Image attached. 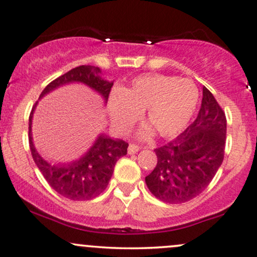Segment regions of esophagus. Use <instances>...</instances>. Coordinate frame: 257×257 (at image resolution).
<instances>
[{
	"instance_id": "34e87169",
	"label": "esophagus",
	"mask_w": 257,
	"mask_h": 257,
	"mask_svg": "<svg viewBox=\"0 0 257 257\" xmlns=\"http://www.w3.org/2000/svg\"><path fill=\"white\" fill-rule=\"evenodd\" d=\"M139 152V146L136 145H129L128 147V154H135Z\"/></svg>"
}]
</instances>
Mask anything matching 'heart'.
I'll use <instances>...</instances> for the list:
<instances>
[{
    "label": "heart",
    "mask_w": 257,
    "mask_h": 257,
    "mask_svg": "<svg viewBox=\"0 0 257 257\" xmlns=\"http://www.w3.org/2000/svg\"><path fill=\"white\" fill-rule=\"evenodd\" d=\"M199 92L196 84L188 79L164 74H146L133 80L122 90H113L109 96L108 108L112 124L118 131L131 126L144 111L149 126L140 131L139 136L147 139L152 131L159 138L171 139L186 128L197 108Z\"/></svg>",
    "instance_id": "obj_1"
}]
</instances>
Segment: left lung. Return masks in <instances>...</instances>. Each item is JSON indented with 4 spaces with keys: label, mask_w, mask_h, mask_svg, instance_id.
Masks as SVG:
<instances>
[{
    "label": "left lung",
    "mask_w": 257,
    "mask_h": 257,
    "mask_svg": "<svg viewBox=\"0 0 257 257\" xmlns=\"http://www.w3.org/2000/svg\"><path fill=\"white\" fill-rule=\"evenodd\" d=\"M225 140V113L204 86L192 124L170 144L154 149L157 166L146 177L153 196L168 204L186 203L199 196L222 165Z\"/></svg>",
    "instance_id": "obj_1"
}]
</instances>
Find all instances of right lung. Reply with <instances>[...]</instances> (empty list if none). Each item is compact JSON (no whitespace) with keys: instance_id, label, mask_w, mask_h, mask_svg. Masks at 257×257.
Listing matches in <instances>:
<instances>
[{"instance_id":"obj_1","label":"right lung","mask_w":257,"mask_h":257,"mask_svg":"<svg viewBox=\"0 0 257 257\" xmlns=\"http://www.w3.org/2000/svg\"><path fill=\"white\" fill-rule=\"evenodd\" d=\"M72 83H80L89 86L102 96L104 104L108 102L113 82L104 79L99 67L82 65L74 67L63 76L51 82L41 92L39 99L58 87ZM38 102L29 115V147L32 157L44 178L53 188L65 198L71 200H90L99 196L111 179L113 167L121 157L126 154L128 144L119 139H111L105 134H99L89 151L77 160L71 162L51 164L39 154L32 136V119Z\"/></svg>"}]
</instances>
